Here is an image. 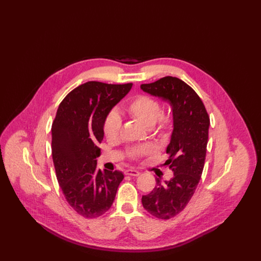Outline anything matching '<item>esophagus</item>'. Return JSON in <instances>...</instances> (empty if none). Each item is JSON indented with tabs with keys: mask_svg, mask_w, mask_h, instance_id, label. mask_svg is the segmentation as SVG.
Segmentation results:
<instances>
[{
	"mask_svg": "<svg viewBox=\"0 0 261 261\" xmlns=\"http://www.w3.org/2000/svg\"><path fill=\"white\" fill-rule=\"evenodd\" d=\"M125 174H127V175H132V176H138V175L140 174V172L137 171V170H135V169H127V170L125 171Z\"/></svg>",
	"mask_w": 261,
	"mask_h": 261,
	"instance_id": "obj_1",
	"label": "esophagus"
}]
</instances>
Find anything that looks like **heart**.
<instances>
[{"label":"heart","instance_id":"1","mask_svg":"<svg viewBox=\"0 0 261 261\" xmlns=\"http://www.w3.org/2000/svg\"><path fill=\"white\" fill-rule=\"evenodd\" d=\"M130 117L138 121L145 128L153 127L159 122L157 132L162 138H167L171 130V120L168 117H163L162 107L158 100L146 96L140 95L136 97L127 107ZM122 128V119L118 111L111 110L104 119L103 132L108 139H115L119 136ZM156 148L151 144H144L129 150V156L131 158H140L144 156L154 155Z\"/></svg>","mask_w":261,"mask_h":261}]
</instances>
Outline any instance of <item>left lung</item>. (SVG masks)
<instances>
[{
  "instance_id": "8db88e82",
  "label": "left lung",
  "mask_w": 261,
  "mask_h": 261,
  "mask_svg": "<svg viewBox=\"0 0 261 261\" xmlns=\"http://www.w3.org/2000/svg\"><path fill=\"white\" fill-rule=\"evenodd\" d=\"M140 89L167 101L172 108L173 129L164 165L173 175L164 182L160 176L156 178L153 191L141 198L148 213L167 220L185 208L196 190L204 166L210 118L195 91L176 77L166 76Z\"/></svg>"
}]
</instances>
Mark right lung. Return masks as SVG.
<instances>
[{"mask_svg":"<svg viewBox=\"0 0 261 261\" xmlns=\"http://www.w3.org/2000/svg\"><path fill=\"white\" fill-rule=\"evenodd\" d=\"M132 84L89 82L71 91L59 105L51 127V151L57 178L72 208L97 218L114 203L122 171L97 169V157L108 113L131 90Z\"/></svg>","mask_w":261,"mask_h":261,"instance_id":"right-lung-1","label":"right lung"}]
</instances>
